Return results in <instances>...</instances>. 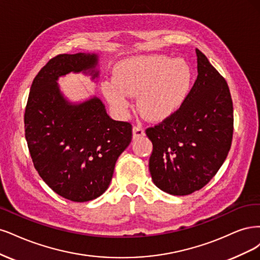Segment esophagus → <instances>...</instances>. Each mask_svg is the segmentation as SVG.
Wrapping results in <instances>:
<instances>
[{"mask_svg":"<svg viewBox=\"0 0 260 260\" xmlns=\"http://www.w3.org/2000/svg\"><path fill=\"white\" fill-rule=\"evenodd\" d=\"M144 136H145V131L142 128L141 125H136V126L133 127V139H138Z\"/></svg>","mask_w":260,"mask_h":260,"instance_id":"esophagus-1","label":"esophagus"}]
</instances>
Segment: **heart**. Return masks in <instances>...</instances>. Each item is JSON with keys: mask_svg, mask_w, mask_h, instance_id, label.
Segmentation results:
<instances>
[{"mask_svg": "<svg viewBox=\"0 0 260 260\" xmlns=\"http://www.w3.org/2000/svg\"><path fill=\"white\" fill-rule=\"evenodd\" d=\"M113 80L102 83V91L116 111L125 113L131 97H138L137 107L149 121H163L174 114L188 96L192 81L189 63L162 55L135 56L120 61Z\"/></svg>", "mask_w": 260, "mask_h": 260, "instance_id": "heart-1", "label": "heart"}]
</instances>
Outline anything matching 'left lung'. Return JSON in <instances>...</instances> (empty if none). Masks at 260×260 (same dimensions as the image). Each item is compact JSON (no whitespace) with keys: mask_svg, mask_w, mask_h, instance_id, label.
<instances>
[{"mask_svg":"<svg viewBox=\"0 0 260 260\" xmlns=\"http://www.w3.org/2000/svg\"><path fill=\"white\" fill-rule=\"evenodd\" d=\"M198 78L181 107L146 131L153 150L149 171L154 185L187 196L211 180L231 147L233 106L227 82L196 49Z\"/></svg>","mask_w":260,"mask_h":260,"instance_id":"8db88e82","label":"left lung"}]
</instances>
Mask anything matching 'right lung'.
I'll return each mask as SVG.
<instances>
[{"instance_id":"right-lung-1","label":"right lung","mask_w":260,"mask_h":260,"mask_svg":"<svg viewBox=\"0 0 260 260\" xmlns=\"http://www.w3.org/2000/svg\"><path fill=\"white\" fill-rule=\"evenodd\" d=\"M82 73L98 82L99 55L62 54L32 82L24 135L41 178L57 194L87 202L108 189L118 157L132 141V125L112 120L96 95L71 102L58 80Z\"/></svg>"}]
</instances>
